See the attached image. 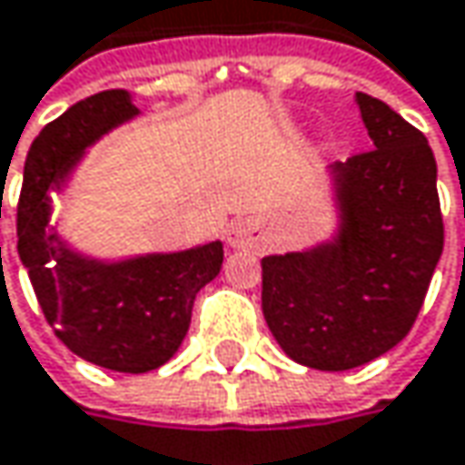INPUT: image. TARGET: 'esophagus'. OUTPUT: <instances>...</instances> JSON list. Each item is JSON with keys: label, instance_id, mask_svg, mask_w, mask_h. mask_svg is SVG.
Returning a JSON list of instances; mask_svg holds the SVG:
<instances>
[{"label": "esophagus", "instance_id": "obj_1", "mask_svg": "<svg viewBox=\"0 0 465 465\" xmlns=\"http://www.w3.org/2000/svg\"><path fill=\"white\" fill-rule=\"evenodd\" d=\"M229 244L232 247H258L261 232L252 221H233L229 229Z\"/></svg>", "mask_w": 465, "mask_h": 465}]
</instances>
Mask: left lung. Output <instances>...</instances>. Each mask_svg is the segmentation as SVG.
Masks as SVG:
<instances>
[{
	"label": "left lung",
	"mask_w": 465,
	"mask_h": 465,
	"mask_svg": "<svg viewBox=\"0 0 465 465\" xmlns=\"http://www.w3.org/2000/svg\"><path fill=\"white\" fill-rule=\"evenodd\" d=\"M357 104L372 148L332 164L338 239L261 261L276 343L298 364L330 372L367 364L410 332L444 247L426 135L367 93Z\"/></svg>",
	"instance_id": "left-lung-1"
}]
</instances>
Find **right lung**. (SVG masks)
<instances>
[{
    "mask_svg": "<svg viewBox=\"0 0 465 465\" xmlns=\"http://www.w3.org/2000/svg\"><path fill=\"white\" fill-rule=\"evenodd\" d=\"M124 90H104L53 119L28 148L18 199V252L55 335L76 357L114 372H148L178 351L196 292L215 279L223 244L98 263L45 233L50 189H61L82 151L135 116Z\"/></svg>",
    "mask_w": 465,
    "mask_h": 465,
    "instance_id": "right-lung-1",
    "label": "right lung"
}]
</instances>
